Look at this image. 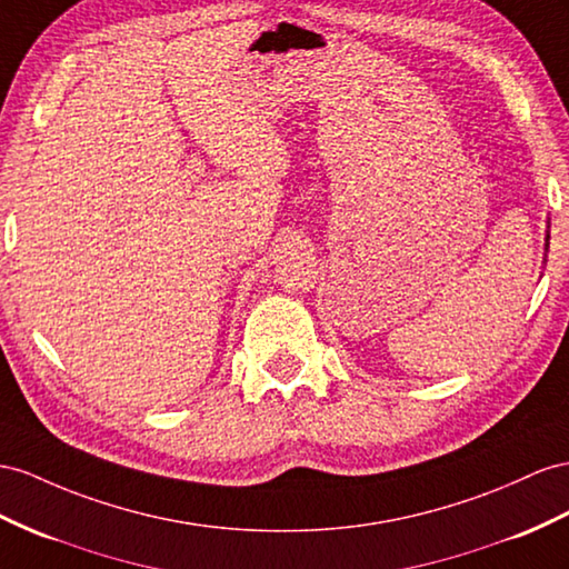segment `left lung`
Masks as SVG:
<instances>
[{"mask_svg": "<svg viewBox=\"0 0 569 569\" xmlns=\"http://www.w3.org/2000/svg\"><path fill=\"white\" fill-rule=\"evenodd\" d=\"M548 244H550V232L546 230V252H548Z\"/></svg>", "mask_w": 569, "mask_h": 569, "instance_id": "obj_1", "label": "left lung"}]
</instances>
